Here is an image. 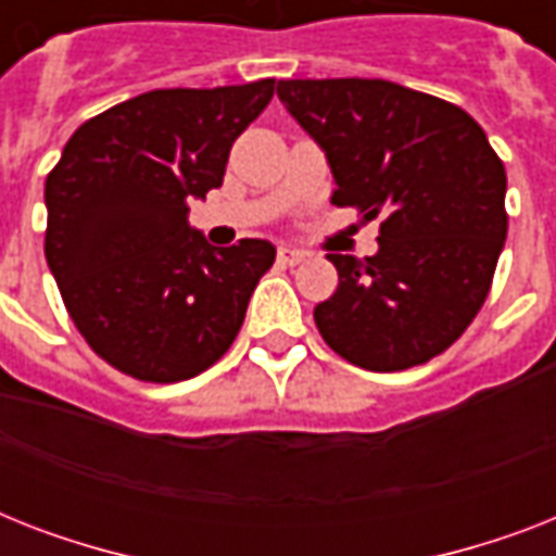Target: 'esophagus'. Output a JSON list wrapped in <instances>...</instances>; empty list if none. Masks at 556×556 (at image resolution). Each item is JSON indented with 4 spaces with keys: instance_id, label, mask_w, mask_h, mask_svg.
<instances>
[{
    "instance_id": "34e87169",
    "label": "esophagus",
    "mask_w": 556,
    "mask_h": 556,
    "mask_svg": "<svg viewBox=\"0 0 556 556\" xmlns=\"http://www.w3.org/2000/svg\"><path fill=\"white\" fill-rule=\"evenodd\" d=\"M305 256H308V253L300 251V248H288V244L277 251V262L279 265H286V268H294V265H300Z\"/></svg>"
}]
</instances>
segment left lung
Masks as SVG:
<instances>
[{
    "label": "left lung",
    "mask_w": 556,
    "mask_h": 556,
    "mask_svg": "<svg viewBox=\"0 0 556 556\" xmlns=\"http://www.w3.org/2000/svg\"><path fill=\"white\" fill-rule=\"evenodd\" d=\"M326 152L331 204L380 222L375 256L329 253L338 291L314 308L349 364L401 371L453 346L491 291L508 236V178L465 109L389 80H279Z\"/></svg>",
    "instance_id": "left-lung-1"
}]
</instances>
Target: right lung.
<instances>
[{
	"mask_svg": "<svg viewBox=\"0 0 556 556\" xmlns=\"http://www.w3.org/2000/svg\"><path fill=\"white\" fill-rule=\"evenodd\" d=\"M274 83L138 94L86 121L48 173V268L77 331L115 369L195 378L242 329L277 248H213L187 213L222 187L230 147Z\"/></svg>",
	"mask_w": 556,
	"mask_h": 556,
	"instance_id": "1",
	"label": "right lung"
}]
</instances>
